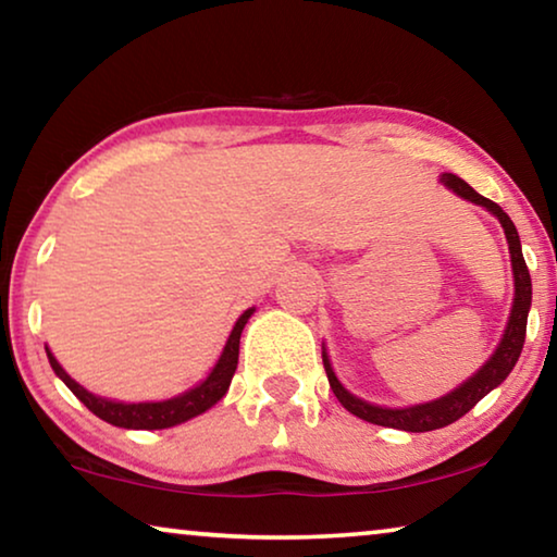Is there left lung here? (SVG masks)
Masks as SVG:
<instances>
[{"label": "left lung", "mask_w": 557, "mask_h": 557, "mask_svg": "<svg viewBox=\"0 0 557 557\" xmlns=\"http://www.w3.org/2000/svg\"><path fill=\"white\" fill-rule=\"evenodd\" d=\"M440 182L447 189H453L455 195L468 199V202L485 207L487 212L497 218L500 227L505 230V239H508L510 250V264H512V285H516V293H512V307L508 314V322H505L503 337L497 347L493 350L491 358H487L480 368L472 372L468 380H462L458 387H453L450 393L435 397V400L418 403V405H405V408H385V405H375L362 400V397L352 395L343 383H339L335 370H332L327 347L322 343V362H325V372L330 380L332 393L347 412L358 414L360 420H368L372 425L383 428H395L405 430V433H428V430H437L450 425V422L460 420L465 412H470L475 405L483 400V397L503 383L505 377L510 375L512 368L522 352V343H525V327H528V312L530 302H533V282H530V272L525 264V257H522V245L520 235L512 220L505 214L500 205H495L493 199L478 195L468 182L460 180L458 174L443 172L440 174Z\"/></svg>", "instance_id": "obj_1"}]
</instances>
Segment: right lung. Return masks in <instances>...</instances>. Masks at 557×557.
<instances>
[{"mask_svg":"<svg viewBox=\"0 0 557 557\" xmlns=\"http://www.w3.org/2000/svg\"><path fill=\"white\" fill-rule=\"evenodd\" d=\"M255 314V307L245 310L239 314L235 325L230 330V337L225 347H222L218 362L212 364V370L207 372L205 380H199L195 387L185 389V393L168 397V400H149V403H122V400H110V397L95 395L89 393L87 387H82L77 380L70 377L52 350L45 345L49 364H52L54 375L62 380V383L72 389L74 397L79 403L87 405V410H92L97 418H102L104 422H110L114 428H127V430H164V428H174L182 425V422L197 418V414L207 412L214 408L225 393L230 389L232 375L237 370V360H239V337H243V330Z\"/></svg>","mask_w":557,"mask_h":557,"instance_id":"add662e5","label":"right lung"}]
</instances>
